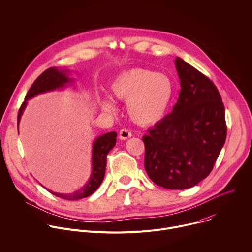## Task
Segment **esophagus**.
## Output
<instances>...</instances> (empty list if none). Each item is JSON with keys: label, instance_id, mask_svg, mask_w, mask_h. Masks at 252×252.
<instances>
[{"label": "esophagus", "instance_id": "1", "mask_svg": "<svg viewBox=\"0 0 252 252\" xmlns=\"http://www.w3.org/2000/svg\"><path fill=\"white\" fill-rule=\"evenodd\" d=\"M130 136H131V132H130L128 129H126V128H123V129L120 130V132H119V137H120V139H122V140H126V139L129 138Z\"/></svg>", "mask_w": 252, "mask_h": 252}]
</instances>
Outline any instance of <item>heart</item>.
I'll return each instance as SVG.
<instances>
[{
  "mask_svg": "<svg viewBox=\"0 0 252 252\" xmlns=\"http://www.w3.org/2000/svg\"><path fill=\"white\" fill-rule=\"evenodd\" d=\"M115 99L126 103L129 119L137 126H150L165 116L173 96V85L168 76L146 68H131L120 73L111 84ZM101 108L110 114L117 112L113 99L106 97Z\"/></svg>",
  "mask_w": 252,
  "mask_h": 252,
  "instance_id": "1",
  "label": "heart"
}]
</instances>
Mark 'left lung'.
I'll list each match as a JSON object with an SVG mask.
<instances>
[{"label": "left lung", "mask_w": 252, "mask_h": 252, "mask_svg": "<svg viewBox=\"0 0 252 252\" xmlns=\"http://www.w3.org/2000/svg\"><path fill=\"white\" fill-rule=\"evenodd\" d=\"M180 94L171 114L142 137L148 177L166 189L194 187L213 170L224 144V106L214 83L180 57Z\"/></svg>", "instance_id": "obj_1"}]
</instances>
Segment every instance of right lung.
Instances as JSON below:
<instances>
[{
	"mask_svg": "<svg viewBox=\"0 0 252 252\" xmlns=\"http://www.w3.org/2000/svg\"><path fill=\"white\" fill-rule=\"evenodd\" d=\"M68 70L58 69L55 67L49 68L45 70L42 74H40L37 79L33 82L32 87L30 88L27 96L25 98V102L22 104L19 115H18V129H19V123L21 121V117L27 107L28 100L32 98L50 91L58 90L65 87L67 84L73 82V79L68 77ZM117 132L111 131L107 132L99 137H97L93 142V149H92V173L88 183L83 186L78 191H75L70 194H60L52 192L49 189H45L49 191L51 194L55 195L64 200L68 201H75L80 200L83 198H86L91 196L102 184L105 172H106V166H107V155L112 150V148L116 145L117 142Z\"/></svg>",
	"mask_w": 252,
	"mask_h": 252,
	"instance_id": "1",
	"label": "right lung"
}]
</instances>
